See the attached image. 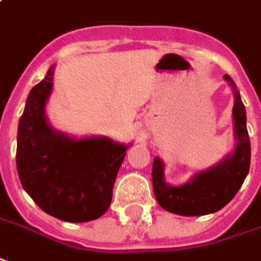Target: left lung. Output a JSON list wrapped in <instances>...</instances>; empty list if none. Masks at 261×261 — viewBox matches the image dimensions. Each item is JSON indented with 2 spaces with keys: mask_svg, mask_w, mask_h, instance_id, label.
<instances>
[{
  "mask_svg": "<svg viewBox=\"0 0 261 261\" xmlns=\"http://www.w3.org/2000/svg\"><path fill=\"white\" fill-rule=\"evenodd\" d=\"M224 79L234 90L232 122L236 149L221 162L197 172L184 185H169L164 178V162L155 156L152 165L153 194L161 207L178 216H205L225 207L241 188L250 169V138L246 126V108L237 86L228 74Z\"/></svg>",
  "mask_w": 261,
  "mask_h": 261,
  "instance_id": "obj_1",
  "label": "left lung"
}]
</instances>
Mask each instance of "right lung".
Instances as JSON below:
<instances>
[{"label":"right lung","instance_id":"right-lung-1","mask_svg":"<svg viewBox=\"0 0 261 261\" xmlns=\"http://www.w3.org/2000/svg\"><path fill=\"white\" fill-rule=\"evenodd\" d=\"M54 66L30 92L18 122L17 171L21 185L44 213L67 223L103 216L129 145L106 136L70 138L50 126L45 103Z\"/></svg>","mask_w":261,"mask_h":261}]
</instances>
